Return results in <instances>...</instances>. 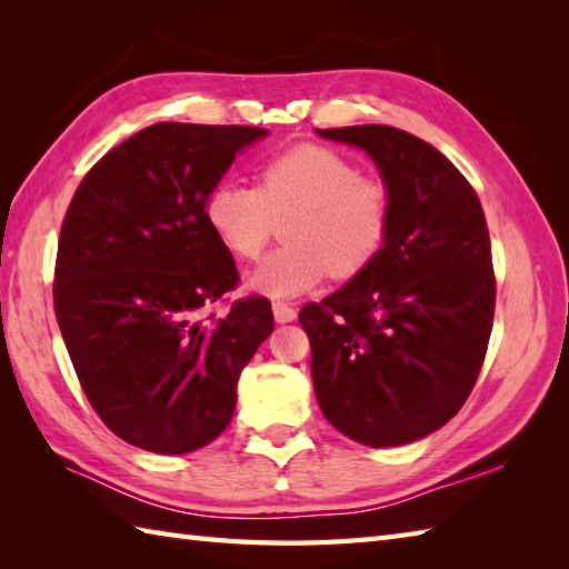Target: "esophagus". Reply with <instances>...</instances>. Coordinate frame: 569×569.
<instances>
[{"label": "esophagus", "mask_w": 569, "mask_h": 569, "mask_svg": "<svg viewBox=\"0 0 569 569\" xmlns=\"http://www.w3.org/2000/svg\"><path fill=\"white\" fill-rule=\"evenodd\" d=\"M273 318H276V322H291V320H296V308L293 306H288L286 300H273Z\"/></svg>", "instance_id": "34e87169"}]
</instances>
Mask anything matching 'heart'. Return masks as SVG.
Here are the masks:
<instances>
[{"mask_svg":"<svg viewBox=\"0 0 569 569\" xmlns=\"http://www.w3.org/2000/svg\"><path fill=\"white\" fill-rule=\"evenodd\" d=\"M391 190L361 176L357 161L322 143H296L269 156L257 188L220 180L204 198V222L239 259H257L283 224L288 244L271 251L249 286L293 298L335 278H355L379 257L391 229Z\"/></svg>","mask_w":569,"mask_h":569,"instance_id":"1","label":"heart"}]
</instances>
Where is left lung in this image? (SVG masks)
I'll list each match as a JSON object with an SVG mask.
<instances>
[{
  "mask_svg": "<svg viewBox=\"0 0 569 569\" xmlns=\"http://www.w3.org/2000/svg\"><path fill=\"white\" fill-rule=\"evenodd\" d=\"M365 149L391 190L369 269L300 310L318 403L361 445L426 438L457 416L485 365L497 278L485 210L450 159L386 124L318 129Z\"/></svg>",
  "mask_w": 569,
  "mask_h": 569,
  "instance_id": "8db88e82",
  "label": "left lung"
}]
</instances>
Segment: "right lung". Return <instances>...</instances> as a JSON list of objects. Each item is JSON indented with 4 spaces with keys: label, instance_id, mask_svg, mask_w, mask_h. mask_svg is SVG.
Segmentation results:
<instances>
[{
    "label": "right lung",
    "instance_id": "right-lung-1",
    "mask_svg": "<svg viewBox=\"0 0 569 569\" xmlns=\"http://www.w3.org/2000/svg\"><path fill=\"white\" fill-rule=\"evenodd\" d=\"M259 127L159 122L107 151L60 224L53 308L78 381L117 438L183 455L220 435L239 373L273 330L269 298L234 300L239 273L204 198Z\"/></svg>",
    "mask_w": 569,
    "mask_h": 569
}]
</instances>
